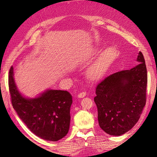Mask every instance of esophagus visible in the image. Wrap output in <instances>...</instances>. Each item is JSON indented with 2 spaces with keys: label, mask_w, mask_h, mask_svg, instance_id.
Wrapping results in <instances>:
<instances>
[{
  "label": "esophagus",
  "mask_w": 157,
  "mask_h": 157,
  "mask_svg": "<svg viewBox=\"0 0 157 157\" xmlns=\"http://www.w3.org/2000/svg\"><path fill=\"white\" fill-rule=\"evenodd\" d=\"M86 92H81V93H79V94L78 95V98H84V97H85L86 96Z\"/></svg>",
  "instance_id": "esophagus-1"
}]
</instances>
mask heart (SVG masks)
Instances as JSON below:
<instances>
[{"instance_id": "1", "label": "heart", "mask_w": 157, "mask_h": 157, "mask_svg": "<svg viewBox=\"0 0 157 157\" xmlns=\"http://www.w3.org/2000/svg\"><path fill=\"white\" fill-rule=\"evenodd\" d=\"M98 49H95L90 53L89 57L94 56ZM116 56L115 49L113 47H108L103 51L97 59L88 68L86 72V76L89 82L92 83L97 82L102 79L107 73Z\"/></svg>"}]
</instances>
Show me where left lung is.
Listing matches in <instances>:
<instances>
[{
    "instance_id": "left-lung-1",
    "label": "left lung",
    "mask_w": 157,
    "mask_h": 157,
    "mask_svg": "<svg viewBox=\"0 0 157 157\" xmlns=\"http://www.w3.org/2000/svg\"><path fill=\"white\" fill-rule=\"evenodd\" d=\"M138 64L113 73L97 86L94 98L98 124L106 134L119 136L129 131L140 117L146 105L147 71L142 53Z\"/></svg>"
}]
</instances>
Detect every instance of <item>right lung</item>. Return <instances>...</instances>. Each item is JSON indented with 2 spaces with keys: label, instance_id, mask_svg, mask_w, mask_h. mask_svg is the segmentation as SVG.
I'll return each mask as SVG.
<instances>
[{
  "label": "right lung",
  "instance_id": "1",
  "mask_svg": "<svg viewBox=\"0 0 157 157\" xmlns=\"http://www.w3.org/2000/svg\"><path fill=\"white\" fill-rule=\"evenodd\" d=\"M9 87L13 109L33 134L52 142L67 134L73 102L69 92L47 89L34 98L26 97L17 86L13 66L9 70Z\"/></svg>",
  "mask_w": 157,
  "mask_h": 157
}]
</instances>
